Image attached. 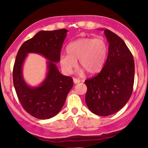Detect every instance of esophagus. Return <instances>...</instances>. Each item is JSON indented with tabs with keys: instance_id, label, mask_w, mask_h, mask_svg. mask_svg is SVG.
Returning a JSON list of instances; mask_svg holds the SVG:
<instances>
[{
	"instance_id": "esophagus-1",
	"label": "esophagus",
	"mask_w": 148,
	"mask_h": 148,
	"mask_svg": "<svg viewBox=\"0 0 148 148\" xmlns=\"http://www.w3.org/2000/svg\"><path fill=\"white\" fill-rule=\"evenodd\" d=\"M73 82L74 84H77L80 82V80L79 79H77V78H73Z\"/></svg>"
}]
</instances>
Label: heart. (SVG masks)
<instances>
[{"instance_id": "heart-1", "label": "heart", "mask_w": 148, "mask_h": 148, "mask_svg": "<svg viewBox=\"0 0 148 148\" xmlns=\"http://www.w3.org/2000/svg\"><path fill=\"white\" fill-rule=\"evenodd\" d=\"M67 53L60 58L61 68L66 74H71L79 65L89 74L99 73L104 66L108 53V46L102 38H81L67 45ZM84 70L81 69L80 74Z\"/></svg>"}]
</instances>
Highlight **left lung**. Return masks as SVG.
Segmentation results:
<instances>
[{
    "label": "left lung",
    "mask_w": 148,
    "mask_h": 148,
    "mask_svg": "<svg viewBox=\"0 0 148 148\" xmlns=\"http://www.w3.org/2000/svg\"><path fill=\"white\" fill-rule=\"evenodd\" d=\"M109 43L104 66L96 76L85 81L86 103L97 115L108 116L123 108L130 98L134 80V62L124 41L108 29Z\"/></svg>",
    "instance_id": "1"
}]
</instances>
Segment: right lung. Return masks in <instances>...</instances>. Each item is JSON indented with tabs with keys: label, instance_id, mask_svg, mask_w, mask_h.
I'll return each instance as SVG.
<instances>
[{
	"label": "right lung",
	"instance_id": "add662e5",
	"mask_svg": "<svg viewBox=\"0 0 148 148\" xmlns=\"http://www.w3.org/2000/svg\"><path fill=\"white\" fill-rule=\"evenodd\" d=\"M67 32L65 29L40 31L22 45L16 56L13 81L18 98L23 108L39 119H48L56 116L61 110L73 86L72 78L60 73L56 64L60 61ZM30 52L40 54L49 60L46 78L36 87L27 85L22 75L23 61Z\"/></svg>",
	"mask_w": 148,
	"mask_h": 148
}]
</instances>
